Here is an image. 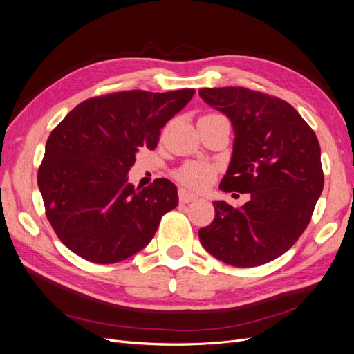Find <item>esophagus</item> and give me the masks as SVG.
<instances>
[{"label":"esophagus","mask_w":354,"mask_h":354,"mask_svg":"<svg viewBox=\"0 0 354 354\" xmlns=\"http://www.w3.org/2000/svg\"><path fill=\"white\" fill-rule=\"evenodd\" d=\"M178 199H180L181 203H189V202H192V201H196L198 196L194 195V194H190V192H187L186 189L180 187V189H178Z\"/></svg>","instance_id":"obj_1"}]
</instances>
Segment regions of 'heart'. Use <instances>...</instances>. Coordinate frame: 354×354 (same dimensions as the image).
<instances>
[{
	"mask_svg": "<svg viewBox=\"0 0 354 354\" xmlns=\"http://www.w3.org/2000/svg\"><path fill=\"white\" fill-rule=\"evenodd\" d=\"M209 115H214V113H209ZM214 173H216V168H214L211 164L199 162V160H190V162L183 164L176 171L174 177L186 187L203 189L212 181Z\"/></svg>",
	"mask_w": 354,
	"mask_h": 354,
	"instance_id": "b5f03b06",
	"label": "heart"
}]
</instances>
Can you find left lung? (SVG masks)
<instances>
[{"instance_id":"1","label":"left lung","mask_w":354,"mask_h":354,"mask_svg":"<svg viewBox=\"0 0 354 354\" xmlns=\"http://www.w3.org/2000/svg\"><path fill=\"white\" fill-rule=\"evenodd\" d=\"M207 104L226 115L233 153L220 189L250 194L233 208L214 201L216 217L199 229L203 248L234 267H255L286 252L308 226L324 189L317 137L291 104L243 87L202 88Z\"/></svg>"}]
</instances>
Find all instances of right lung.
<instances>
[{
	"label": "right lung",
	"instance_id": "right-lung-1",
	"mask_svg": "<svg viewBox=\"0 0 354 354\" xmlns=\"http://www.w3.org/2000/svg\"><path fill=\"white\" fill-rule=\"evenodd\" d=\"M195 90L111 93L80 103L51 131L38 169L46 216L57 238L87 261L112 264L152 241L178 205L167 178L136 189L128 171L140 147L153 151L160 128Z\"/></svg>",
	"mask_w": 354,
	"mask_h": 354
}]
</instances>
